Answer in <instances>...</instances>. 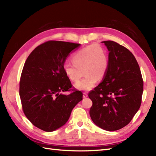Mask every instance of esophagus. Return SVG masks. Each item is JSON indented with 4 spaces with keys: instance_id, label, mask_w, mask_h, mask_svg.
<instances>
[{
    "instance_id": "34e87169",
    "label": "esophagus",
    "mask_w": 156,
    "mask_h": 156,
    "mask_svg": "<svg viewBox=\"0 0 156 156\" xmlns=\"http://www.w3.org/2000/svg\"><path fill=\"white\" fill-rule=\"evenodd\" d=\"M88 97V94L87 92H84L83 93V98H87Z\"/></svg>"
}]
</instances>
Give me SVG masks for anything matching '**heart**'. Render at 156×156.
I'll use <instances>...</instances> for the list:
<instances>
[{
	"mask_svg": "<svg viewBox=\"0 0 156 156\" xmlns=\"http://www.w3.org/2000/svg\"><path fill=\"white\" fill-rule=\"evenodd\" d=\"M73 64L66 62L63 70L67 78L72 82L80 80L82 70L85 77L75 84L80 90L88 91L107 74L108 68V55L106 49L98 44H91L76 51L72 55Z\"/></svg>",
	"mask_w": 156,
	"mask_h": 156,
	"instance_id": "obj_1",
	"label": "heart"
}]
</instances>
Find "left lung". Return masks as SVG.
<instances>
[{
  "label": "left lung",
  "mask_w": 156,
  "mask_h": 156,
  "mask_svg": "<svg viewBox=\"0 0 156 156\" xmlns=\"http://www.w3.org/2000/svg\"><path fill=\"white\" fill-rule=\"evenodd\" d=\"M108 54V68L103 78L88 93L92 101V121L105 130L113 131L128 125L140 108L144 81L133 54L113 41H105Z\"/></svg>",
  "instance_id": "obj_1"
}]
</instances>
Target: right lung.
Returning <instances> with one entry per match:
<instances>
[{
  "instance_id": "right-lung-1",
  "label": "right lung",
  "mask_w": 156,
  "mask_h": 156,
  "mask_svg": "<svg viewBox=\"0 0 156 156\" xmlns=\"http://www.w3.org/2000/svg\"><path fill=\"white\" fill-rule=\"evenodd\" d=\"M80 44L48 41L37 46L23 66L19 95L23 112L43 131H54L66 122L72 109L82 100V92L70 89V80L63 70L69 53ZM73 92L64 95L63 91Z\"/></svg>"
}]
</instances>
